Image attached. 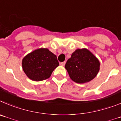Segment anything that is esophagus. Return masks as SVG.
Instances as JSON below:
<instances>
[{
  "label": "esophagus",
  "mask_w": 121,
  "mask_h": 121,
  "mask_svg": "<svg viewBox=\"0 0 121 121\" xmlns=\"http://www.w3.org/2000/svg\"><path fill=\"white\" fill-rule=\"evenodd\" d=\"M65 64H66V61H63V62H61V63H60L61 66H64L65 65Z\"/></svg>",
  "instance_id": "34e87169"
}]
</instances>
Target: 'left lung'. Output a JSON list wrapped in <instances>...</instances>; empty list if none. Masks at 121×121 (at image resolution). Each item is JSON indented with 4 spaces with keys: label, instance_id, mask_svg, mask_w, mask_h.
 <instances>
[{
    "label": "left lung",
    "instance_id": "obj_1",
    "mask_svg": "<svg viewBox=\"0 0 121 121\" xmlns=\"http://www.w3.org/2000/svg\"><path fill=\"white\" fill-rule=\"evenodd\" d=\"M100 63L93 54L86 49H78L67 61L65 68L70 78L77 83L90 81L97 75Z\"/></svg>",
    "mask_w": 121,
    "mask_h": 121
}]
</instances>
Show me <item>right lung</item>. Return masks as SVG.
<instances>
[{"label": "right lung", "instance_id": "obj_1", "mask_svg": "<svg viewBox=\"0 0 121 121\" xmlns=\"http://www.w3.org/2000/svg\"><path fill=\"white\" fill-rule=\"evenodd\" d=\"M58 66L56 55L45 48L35 50L25 56L22 60L23 71L28 78L35 81L49 78Z\"/></svg>", "mask_w": 121, "mask_h": 121}]
</instances>
